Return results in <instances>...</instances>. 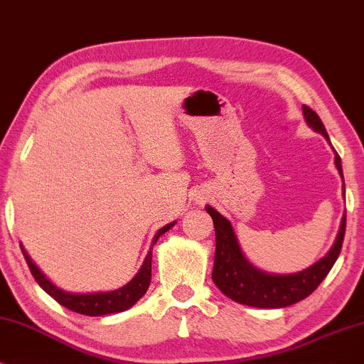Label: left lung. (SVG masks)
I'll use <instances>...</instances> for the list:
<instances>
[{
	"mask_svg": "<svg viewBox=\"0 0 364 364\" xmlns=\"http://www.w3.org/2000/svg\"><path fill=\"white\" fill-rule=\"evenodd\" d=\"M303 113L306 123L311 126L314 132L321 133L329 141L326 128H324L319 116L306 105L303 106ZM334 163H336L338 171L343 178L341 158L338 153H334ZM206 211L213 218L216 232V253L211 278L223 294H226L232 301L246 304V306L284 308L309 296L319 287V283L326 278L329 269L333 268L334 261L341 253L343 240H345L346 213L343 215L336 241H334L331 250L328 251L324 258L316 261L309 268L293 274L266 273V271L255 268L245 258L238 240L235 236V231L231 228V223L216 210H213L211 206H206Z\"/></svg>",
	"mask_w": 364,
	"mask_h": 364,
	"instance_id": "left-lung-1",
	"label": "left lung"
}]
</instances>
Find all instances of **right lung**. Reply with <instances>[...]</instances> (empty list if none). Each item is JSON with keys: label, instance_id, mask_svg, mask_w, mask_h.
Here are the masks:
<instances>
[{"label": "right lung", "instance_id": "add662e5", "mask_svg": "<svg viewBox=\"0 0 364 364\" xmlns=\"http://www.w3.org/2000/svg\"><path fill=\"white\" fill-rule=\"evenodd\" d=\"M174 223H169V225L159 228L156 235L151 241V248H149L146 258L143 261V266L139 268L136 276L126 283L124 287H121L114 291H105V293H88V294H77V293H66L63 289L56 288L55 284L51 283L50 279L46 278L45 274L38 269V266L33 263L30 256L26 255V251H23L24 259H26L28 266H30L31 274L35 276L36 283L45 289V291L56 299L61 306H65L71 311L85 314V316H105V314H111V313H121L124 309L132 308L134 303L138 301L139 298L146 293V289L151 283V253H153V246L156 245L158 238L161 235H164L168 230H171L174 226Z\"/></svg>", "mask_w": 364, "mask_h": 364}]
</instances>
